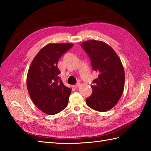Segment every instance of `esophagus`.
<instances>
[{
    "label": "esophagus",
    "instance_id": "obj_1",
    "mask_svg": "<svg viewBox=\"0 0 151 151\" xmlns=\"http://www.w3.org/2000/svg\"><path fill=\"white\" fill-rule=\"evenodd\" d=\"M80 85H81V84H80V83H78V84H76V85L73 86V88H75V89H77V88L79 87V86H80Z\"/></svg>",
    "mask_w": 151,
    "mask_h": 151
}]
</instances>
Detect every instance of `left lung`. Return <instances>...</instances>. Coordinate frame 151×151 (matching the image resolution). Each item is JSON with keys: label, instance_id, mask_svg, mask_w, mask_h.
Wrapping results in <instances>:
<instances>
[{"label": "left lung", "instance_id": "left-lung-1", "mask_svg": "<svg viewBox=\"0 0 151 151\" xmlns=\"http://www.w3.org/2000/svg\"><path fill=\"white\" fill-rule=\"evenodd\" d=\"M81 46L88 54L93 70L99 74L91 85L92 94L86 104L93 110L106 111L117 103L124 86V70L116 52L103 41L89 40Z\"/></svg>", "mask_w": 151, "mask_h": 151}]
</instances>
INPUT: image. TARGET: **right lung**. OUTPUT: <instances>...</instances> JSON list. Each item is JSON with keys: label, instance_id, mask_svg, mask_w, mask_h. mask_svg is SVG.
Here are the masks:
<instances>
[{"label": "right lung", "instance_id": "1", "mask_svg": "<svg viewBox=\"0 0 151 151\" xmlns=\"http://www.w3.org/2000/svg\"><path fill=\"white\" fill-rule=\"evenodd\" d=\"M73 47L71 43H50L35 56L28 69L27 85L34 104L48 115H54L68 104L71 89L67 88L59 77L58 62Z\"/></svg>", "mask_w": 151, "mask_h": 151}]
</instances>
